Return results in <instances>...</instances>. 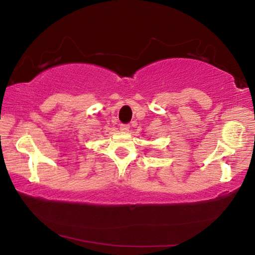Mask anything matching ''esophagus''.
<instances>
[{
  "mask_svg": "<svg viewBox=\"0 0 255 255\" xmlns=\"http://www.w3.org/2000/svg\"><path fill=\"white\" fill-rule=\"evenodd\" d=\"M129 129H130V126H129V125H127V124H122V125H120V130H122V131L126 132V131L129 130Z\"/></svg>",
  "mask_w": 255,
  "mask_h": 255,
  "instance_id": "obj_1",
  "label": "esophagus"
}]
</instances>
